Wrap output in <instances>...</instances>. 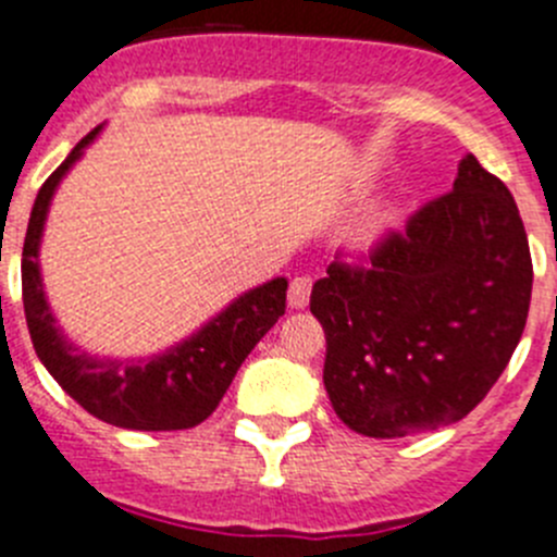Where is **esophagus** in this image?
I'll return each instance as SVG.
<instances>
[{"label": "esophagus", "mask_w": 557, "mask_h": 557, "mask_svg": "<svg viewBox=\"0 0 557 557\" xmlns=\"http://www.w3.org/2000/svg\"><path fill=\"white\" fill-rule=\"evenodd\" d=\"M310 288H313V283H310V277H294L290 280V288H288V305L290 308H305L310 299Z\"/></svg>", "instance_id": "1"}]
</instances>
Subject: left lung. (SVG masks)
Wrapping results in <instances>:
<instances>
[{"label": "left lung", "mask_w": 557, "mask_h": 557, "mask_svg": "<svg viewBox=\"0 0 557 557\" xmlns=\"http://www.w3.org/2000/svg\"><path fill=\"white\" fill-rule=\"evenodd\" d=\"M533 290L513 197L474 154L453 191L388 230L369 263L338 258L310 313L327 335L324 388L349 430L403 438L478 408L522 338Z\"/></svg>", "instance_id": "obj_1"}]
</instances>
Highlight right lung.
I'll use <instances>...</instances> for the list:
<instances>
[{"label":"right lung","mask_w":557,"mask_h":557,"mask_svg":"<svg viewBox=\"0 0 557 557\" xmlns=\"http://www.w3.org/2000/svg\"><path fill=\"white\" fill-rule=\"evenodd\" d=\"M91 129L49 174L35 197L22 252V299L33 347L69 397L97 419L124 430H188L205 422L227 394L238 366L285 313L288 280L277 277L247 290L197 335L149 360H110L83 352L54 327L44 297L38 247L52 194L83 149Z\"/></svg>","instance_id":"right-lung-1"}]
</instances>
